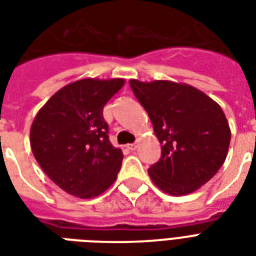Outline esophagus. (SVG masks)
Wrapping results in <instances>:
<instances>
[{"label":"esophagus","mask_w":256,"mask_h":256,"mask_svg":"<svg viewBox=\"0 0 256 256\" xmlns=\"http://www.w3.org/2000/svg\"><path fill=\"white\" fill-rule=\"evenodd\" d=\"M128 150H136V148H138V144H136V142H134V144H128Z\"/></svg>","instance_id":"34e87169"}]
</instances>
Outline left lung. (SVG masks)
Returning <instances> with one entry per match:
<instances>
[{
  "label": "left lung",
  "instance_id": "8db88e82",
  "mask_svg": "<svg viewBox=\"0 0 256 256\" xmlns=\"http://www.w3.org/2000/svg\"><path fill=\"white\" fill-rule=\"evenodd\" d=\"M130 85L162 144L159 162L148 170L152 182L175 196L207 183L224 163L231 140L220 106L187 84L130 80Z\"/></svg>",
  "mask_w": 256,
  "mask_h": 256
}]
</instances>
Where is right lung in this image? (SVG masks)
<instances>
[{"instance_id":"right-lung-1","label":"right lung","mask_w":256,"mask_h":256,"mask_svg":"<svg viewBox=\"0 0 256 256\" xmlns=\"http://www.w3.org/2000/svg\"><path fill=\"white\" fill-rule=\"evenodd\" d=\"M122 85V78L72 82L48 100L32 124L37 163L70 195L90 199L118 178L122 152L110 144L102 110Z\"/></svg>"}]
</instances>
